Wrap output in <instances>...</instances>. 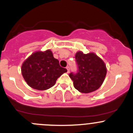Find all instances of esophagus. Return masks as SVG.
<instances>
[{
    "label": "esophagus",
    "instance_id": "obj_1",
    "mask_svg": "<svg viewBox=\"0 0 133 133\" xmlns=\"http://www.w3.org/2000/svg\"><path fill=\"white\" fill-rule=\"evenodd\" d=\"M66 69H67V70H68V73H69V71H70V68H69V66H67L66 67Z\"/></svg>",
    "mask_w": 133,
    "mask_h": 133
}]
</instances>
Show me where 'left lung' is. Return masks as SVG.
<instances>
[{"label":"left lung","mask_w":133,"mask_h":133,"mask_svg":"<svg viewBox=\"0 0 133 133\" xmlns=\"http://www.w3.org/2000/svg\"><path fill=\"white\" fill-rule=\"evenodd\" d=\"M75 60L78 70L70 73L75 88L82 93L92 92L97 90L103 82L107 74L105 63L94 53L84 54L77 52Z\"/></svg>","instance_id":"8db88e82"}]
</instances>
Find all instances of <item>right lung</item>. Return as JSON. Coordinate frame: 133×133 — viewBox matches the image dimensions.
I'll return each instance as SVG.
<instances>
[{
    "instance_id": "obj_1",
    "label": "right lung",
    "mask_w": 133,
    "mask_h": 133,
    "mask_svg": "<svg viewBox=\"0 0 133 133\" xmlns=\"http://www.w3.org/2000/svg\"><path fill=\"white\" fill-rule=\"evenodd\" d=\"M21 72L26 83L32 88L45 90L56 83V80L67 72L59 64L50 50L36 52L28 57L22 65Z\"/></svg>"
}]
</instances>
